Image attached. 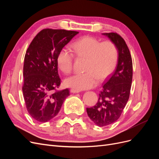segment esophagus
I'll return each instance as SVG.
<instances>
[{
	"mask_svg": "<svg viewBox=\"0 0 159 159\" xmlns=\"http://www.w3.org/2000/svg\"><path fill=\"white\" fill-rule=\"evenodd\" d=\"M70 91L71 93H80V90H79V89H71V90H70Z\"/></svg>",
	"mask_w": 159,
	"mask_h": 159,
	"instance_id": "esophagus-1",
	"label": "esophagus"
}]
</instances>
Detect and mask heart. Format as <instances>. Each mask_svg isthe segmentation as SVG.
Returning a JSON list of instances; mask_svg holds the SVG:
<instances>
[{"label":"heart","mask_w":159,"mask_h":159,"mask_svg":"<svg viewBox=\"0 0 159 159\" xmlns=\"http://www.w3.org/2000/svg\"><path fill=\"white\" fill-rule=\"evenodd\" d=\"M74 54L78 57L87 59L84 74H75L64 80L67 87L82 90L94 88L98 80L107 78L115 70L117 63L118 51L111 41L102 42L95 37L86 36L72 45ZM74 54L68 49L62 48L56 57L58 68L68 74L73 68Z\"/></svg>","instance_id":"1"}]
</instances>
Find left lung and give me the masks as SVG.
<instances>
[{"label": "left lung", "mask_w": 159, "mask_h": 159, "mask_svg": "<svg viewBox=\"0 0 159 159\" xmlns=\"http://www.w3.org/2000/svg\"><path fill=\"white\" fill-rule=\"evenodd\" d=\"M102 34L116 46L118 61L115 71L103 84L98 103L86 109L89 117L99 127L109 125L121 116L129 98L133 78L131 56L123 38L115 32Z\"/></svg>", "instance_id": "obj_1"}]
</instances>
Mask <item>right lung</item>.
Instances as JSON below:
<instances>
[{
	"instance_id": "add662e5",
	"label": "right lung",
	"mask_w": 159,
	"mask_h": 159,
	"mask_svg": "<svg viewBox=\"0 0 159 159\" xmlns=\"http://www.w3.org/2000/svg\"><path fill=\"white\" fill-rule=\"evenodd\" d=\"M79 32L46 28L34 37L26 50L23 68L22 92L28 113L45 123L59 113L68 89L57 90L61 83L56 57L61 49Z\"/></svg>"
}]
</instances>
